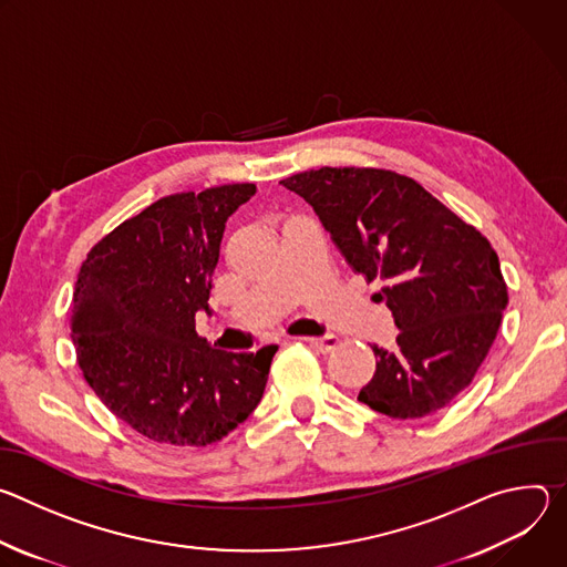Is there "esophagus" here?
<instances>
[{
    "label": "esophagus",
    "mask_w": 567,
    "mask_h": 567,
    "mask_svg": "<svg viewBox=\"0 0 567 567\" xmlns=\"http://www.w3.org/2000/svg\"><path fill=\"white\" fill-rule=\"evenodd\" d=\"M309 346H313L316 350L320 352H332L337 346H339V339L337 337H309V339H300Z\"/></svg>",
    "instance_id": "esophagus-1"
}]
</instances>
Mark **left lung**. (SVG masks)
Returning <instances> with one entry per match:
<instances>
[{"label": "left lung", "instance_id": "obj_1", "mask_svg": "<svg viewBox=\"0 0 567 567\" xmlns=\"http://www.w3.org/2000/svg\"><path fill=\"white\" fill-rule=\"evenodd\" d=\"M318 215L368 282L383 280L396 346L372 348L359 401L392 420L437 413L473 381L498 334L507 285L489 239L415 179L379 168H318L280 182Z\"/></svg>", "mask_w": 567, "mask_h": 567}]
</instances>
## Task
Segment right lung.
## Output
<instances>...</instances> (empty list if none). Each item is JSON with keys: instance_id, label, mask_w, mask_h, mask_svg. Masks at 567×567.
<instances>
[{"instance_id": "obj_1", "label": "right lung", "mask_w": 567, "mask_h": 567, "mask_svg": "<svg viewBox=\"0 0 567 567\" xmlns=\"http://www.w3.org/2000/svg\"><path fill=\"white\" fill-rule=\"evenodd\" d=\"M254 184L161 197L125 219L80 267L71 339L105 406L143 437L208 446L260 403L278 346L213 350L195 330L208 309L226 219Z\"/></svg>"}]
</instances>
